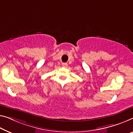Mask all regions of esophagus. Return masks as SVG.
Returning <instances> with one entry per match:
<instances>
[{"mask_svg":"<svg viewBox=\"0 0 133 133\" xmlns=\"http://www.w3.org/2000/svg\"><path fill=\"white\" fill-rule=\"evenodd\" d=\"M62 66L65 67V68H66V67L68 66V64H67V63H63Z\"/></svg>","mask_w":133,"mask_h":133,"instance_id":"esophagus-1","label":"esophagus"}]
</instances>
